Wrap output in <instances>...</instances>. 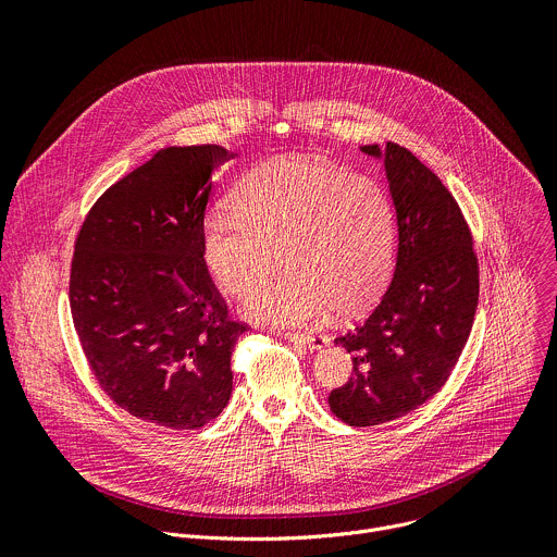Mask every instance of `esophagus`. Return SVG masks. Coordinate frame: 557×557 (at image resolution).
<instances>
[{
  "instance_id": "obj_1",
  "label": "esophagus",
  "mask_w": 557,
  "mask_h": 557,
  "mask_svg": "<svg viewBox=\"0 0 557 557\" xmlns=\"http://www.w3.org/2000/svg\"><path fill=\"white\" fill-rule=\"evenodd\" d=\"M284 339H288L293 344H304L312 350H320V348L329 346V342H331L326 335H297V333H286Z\"/></svg>"
}]
</instances>
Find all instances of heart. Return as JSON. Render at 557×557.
<instances>
[{
  "label": "heart",
  "mask_w": 557,
  "mask_h": 557,
  "mask_svg": "<svg viewBox=\"0 0 557 557\" xmlns=\"http://www.w3.org/2000/svg\"><path fill=\"white\" fill-rule=\"evenodd\" d=\"M233 213H207L200 258L215 286L249 297L278 263L289 273L259 289L245 312L269 326H306L333 308L357 317L385 290L396 249L387 191L370 176L306 156L251 168L231 191Z\"/></svg>",
  "instance_id": "b5f03b06"
}]
</instances>
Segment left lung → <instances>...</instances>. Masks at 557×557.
<instances>
[{
	"mask_svg": "<svg viewBox=\"0 0 557 557\" xmlns=\"http://www.w3.org/2000/svg\"><path fill=\"white\" fill-rule=\"evenodd\" d=\"M361 151L383 158L399 251L372 314L335 339L352 355V376L329 406L344 423L372 428L417 410L449 379L479 306V258L458 202L412 151Z\"/></svg>",
	"mask_w": 557,
	"mask_h": 557,
	"instance_id": "8db88e82",
	"label": "left lung"
}]
</instances>
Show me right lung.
I'll return each instance as SVG.
<instances>
[{"label":"right lung","mask_w":557,"mask_h":557,"mask_svg":"<svg viewBox=\"0 0 557 557\" xmlns=\"http://www.w3.org/2000/svg\"><path fill=\"white\" fill-rule=\"evenodd\" d=\"M235 153L165 147L114 183L76 235L70 310L92 374L132 417L198 430L228 404V317L200 258L211 174Z\"/></svg>","instance_id":"obj_1"}]
</instances>
